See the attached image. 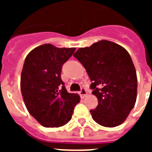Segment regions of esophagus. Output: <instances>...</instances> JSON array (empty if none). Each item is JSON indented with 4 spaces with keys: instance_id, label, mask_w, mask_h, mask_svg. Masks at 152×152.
Wrapping results in <instances>:
<instances>
[{
    "instance_id": "esophagus-1",
    "label": "esophagus",
    "mask_w": 152,
    "mask_h": 152,
    "mask_svg": "<svg viewBox=\"0 0 152 152\" xmlns=\"http://www.w3.org/2000/svg\"><path fill=\"white\" fill-rule=\"evenodd\" d=\"M87 91H86L85 88H81V90H80V96H81V98H84L86 96H87Z\"/></svg>"
}]
</instances>
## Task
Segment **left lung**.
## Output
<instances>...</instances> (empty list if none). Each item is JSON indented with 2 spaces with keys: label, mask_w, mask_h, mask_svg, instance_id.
<instances>
[{
  "label": "left lung",
  "mask_w": 152,
  "mask_h": 152,
  "mask_svg": "<svg viewBox=\"0 0 152 152\" xmlns=\"http://www.w3.org/2000/svg\"><path fill=\"white\" fill-rule=\"evenodd\" d=\"M92 81V94L98 105L91 110L100 126L115 127L123 123L135 106L137 75L130 55L121 45L101 40L74 54Z\"/></svg>",
  "instance_id": "obj_1"
}]
</instances>
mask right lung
I'll use <instances>...</instances> for the list:
<instances>
[{
  "label": "right lung",
  "mask_w": 152,
  "mask_h": 152,
  "mask_svg": "<svg viewBox=\"0 0 152 152\" xmlns=\"http://www.w3.org/2000/svg\"><path fill=\"white\" fill-rule=\"evenodd\" d=\"M75 51L43 44L26 57L20 77L22 96L29 113L44 127L67 124L80 102V96L68 93L61 78L63 64Z\"/></svg>",
  "instance_id": "1"
}]
</instances>
